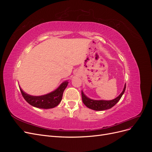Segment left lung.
Wrapping results in <instances>:
<instances>
[{
	"label": "left lung",
	"mask_w": 152,
	"mask_h": 152,
	"mask_svg": "<svg viewBox=\"0 0 152 152\" xmlns=\"http://www.w3.org/2000/svg\"><path fill=\"white\" fill-rule=\"evenodd\" d=\"M126 84H125L124 89L121 94L118 97L112 100H94L89 98L84 94L83 91H82V99L84 104L90 109L96 110V111H102V110H108L112 108L115 104H116L119 100L121 99L123 94L126 90Z\"/></svg>",
	"instance_id": "1"
}]
</instances>
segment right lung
Segmentation results:
<instances>
[{"instance_id": "1", "label": "right lung", "mask_w": 152, "mask_h": 152, "mask_svg": "<svg viewBox=\"0 0 152 152\" xmlns=\"http://www.w3.org/2000/svg\"><path fill=\"white\" fill-rule=\"evenodd\" d=\"M68 84V82L66 80L63 82L58 87V88L51 92V93L39 96L29 95L25 93L20 87V89L23 97L30 104L39 108L49 109L56 107L61 102L63 92L66 89Z\"/></svg>"}]
</instances>
